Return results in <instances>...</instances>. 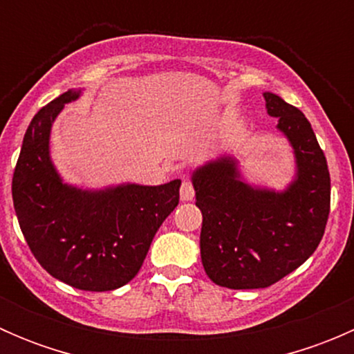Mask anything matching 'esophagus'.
I'll return each mask as SVG.
<instances>
[{"label":"esophagus","instance_id":"esophagus-1","mask_svg":"<svg viewBox=\"0 0 354 354\" xmlns=\"http://www.w3.org/2000/svg\"><path fill=\"white\" fill-rule=\"evenodd\" d=\"M195 195V190H194V185H192V181L188 180V178H183V181H181V188H180V197L183 202H188V200L194 198Z\"/></svg>","mask_w":354,"mask_h":354}]
</instances>
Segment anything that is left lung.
Segmentation results:
<instances>
[{
	"instance_id": "1",
	"label": "left lung",
	"mask_w": 354,
	"mask_h": 354,
	"mask_svg": "<svg viewBox=\"0 0 354 354\" xmlns=\"http://www.w3.org/2000/svg\"><path fill=\"white\" fill-rule=\"evenodd\" d=\"M263 97L295 152L296 176L286 190L248 185L231 156L192 174L203 216V269L212 283L230 289L267 288L298 269L317 250L329 219V167L312 124L279 95Z\"/></svg>"
}]
</instances>
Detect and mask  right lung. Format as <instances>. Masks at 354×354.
<instances>
[{
  "label": "right lung",
  "instance_id": "obj_1",
  "mask_svg": "<svg viewBox=\"0 0 354 354\" xmlns=\"http://www.w3.org/2000/svg\"><path fill=\"white\" fill-rule=\"evenodd\" d=\"M80 92L71 88L32 118L13 173V205L28 248L53 277L84 291H111L137 276L157 230L180 202L181 181L104 190L63 183L49 135Z\"/></svg>",
  "mask_w": 354,
  "mask_h": 354
}]
</instances>
